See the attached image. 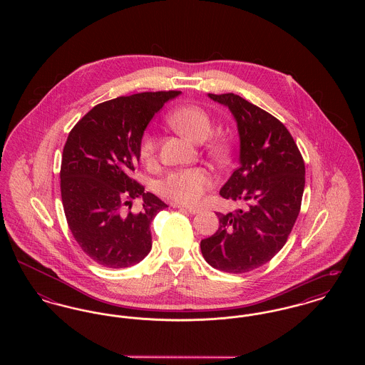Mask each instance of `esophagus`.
I'll return each instance as SVG.
<instances>
[{"label": "esophagus", "mask_w": 365, "mask_h": 365, "mask_svg": "<svg viewBox=\"0 0 365 365\" xmlns=\"http://www.w3.org/2000/svg\"><path fill=\"white\" fill-rule=\"evenodd\" d=\"M174 208L180 209V210H186V212H189L191 215H195V213H198L201 209L200 208H192V207H183V205H179V204H174L173 205Z\"/></svg>", "instance_id": "obj_1"}]
</instances>
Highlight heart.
I'll list each match as a JSON object with an SVG mask.
<instances>
[{
    "instance_id": "obj_1",
    "label": "heart",
    "mask_w": 365,
    "mask_h": 365,
    "mask_svg": "<svg viewBox=\"0 0 365 365\" xmlns=\"http://www.w3.org/2000/svg\"><path fill=\"white\" fill-rule=\"evenodd\" d=\"M168 123L183 135L202 142L208 139L213 131V120L202 106L182 105L173 110L168 116ZM209 156L216 161H226L230 156V145L225 139L210 138L205 146ZM140 158L145 163H152L157 153V138L155 134H145L139 148ZM212 175L204 168H182L176 170L158 183V192L179 205H195L201 201L204 194L212 187Z\"/></svg>"
}]
</instances>
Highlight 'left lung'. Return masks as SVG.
Listing matches in <instances>:
<instances>
[{"instance_id": "1", "label": "left lung", "mask_w": 365, "mask_h": 365, "mask_svg": "<svg viewBox=\"0 0 365 365\" xmlns=\"http://www.w3.org/2000/svg\"><path fill=\"white\" fill-rule=\"evenodd\" d=\"M209 97L228 106L241 139V164L220 195L245 201L247 208L217 212L220 227L201 241V252L213 268L243 274L268 262L287 241L301 209L305 164L275 116L234 93Z\"/></svg>"}]
</instances>
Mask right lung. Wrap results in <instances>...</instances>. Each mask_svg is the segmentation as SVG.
<instances>
[{"mask_svg":"<svg viewBox=\"0 0 365 365\" xmlns=\"http://www.w3.org/2000/svg\"><path fill=\"white\" fill-rule=\"evenodd\" d=\"M180 91H145L96 105L73 125L64 145L60 189L67 223L87 256L108 268H127L152 249L150 223L167 205L145 192L133 174L143 131ZM144 200L130 212V201Z\"/></svg>","mask_w":365,"mask_h":365,"instance_id":"add662e5","label":"right lung"}]
</instances>
